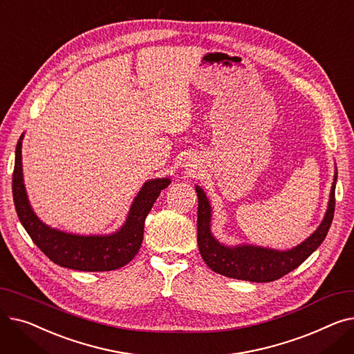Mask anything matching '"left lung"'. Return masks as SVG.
<instances>
[{
    "mask_svg": "<svg viewBox=\"0 0 354 354\" xmlns=\"http://www.w3.org/2000/svg\"><path fill=\"white\" fill-rule=\"evenodd\" d=\"M337 169L330 189L327 211L322 224L301 244L291 250H274L252 244L225 245L211 231L212 207L203 189L195 185L198 195V247L205 264L215 272L251 283H270L301 266L324 241L334 216V191Z\"/></svg>",
    "mask_w": 354,
    "mask_h": 354,
    "instance_id": "1",
    "label": "left lung"
}]
</instances>
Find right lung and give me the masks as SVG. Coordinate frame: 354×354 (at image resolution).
Here are the masks:
<instances>
[{
  "label": "right lung",
  "instance_id": "right-lung-1",
  "mask_svg": "<svg viewBox=\"0 0 354 354\" xmlns=\"http://www.w3.org/2000/svg\"><path fill=\"white\" fill-rule=\"evenodd\" d=\"M24 133L15 147L12 196L18 218L27 234L50 259L60 267L79 271H111L133 259L143 241L145 219L155 201L171 183L169 178L149 179L135 196L123 225L106 235H80L53 228L35 215L27 196L23 176Z\"/></svg>",
  "mask_w": 354,
  "mask_h": 354
}]
</instances>
